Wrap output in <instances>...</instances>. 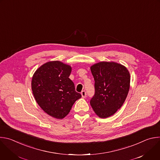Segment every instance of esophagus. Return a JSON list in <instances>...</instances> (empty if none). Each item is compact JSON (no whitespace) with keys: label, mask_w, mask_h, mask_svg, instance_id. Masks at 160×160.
Masks as SVG:
<instances>
[{"label":"esophagus","mask_w":160,"mask_h":160,"mask_svg":"<svg viewBox=\"0 0 160 160\" xmlns=\"http://www.w3.org/2000/svg\"><path fill=\"white\" fill-rule=\"evenodd\" d=\"M81 95H82V97L83 98H85V97H86V95H87V94H86V92L85 90H83V91H82V92H81Z\"/></svg>","instance_id":"obj_1"}]
</instances>
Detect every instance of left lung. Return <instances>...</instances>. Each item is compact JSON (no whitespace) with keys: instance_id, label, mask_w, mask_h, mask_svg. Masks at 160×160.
Listing matches in <instances>:
<instances>
[{"instance_id":"left-lung-1","label":"left lung","mask_w":160,"mask_h":160,"mask_svg":"<svg viewBox=\"0 0 160 160\" xmlns=\"http://www.w3.org/2000/svg\"><path fill=\"white\" fill-rule=\"evenodd\" d=\"M90 70L95 80V94L90 104L99 117H109L122 106L127 97L130 73L125 66L107 61L93 64Z\"/></svg>"}]
</instances>
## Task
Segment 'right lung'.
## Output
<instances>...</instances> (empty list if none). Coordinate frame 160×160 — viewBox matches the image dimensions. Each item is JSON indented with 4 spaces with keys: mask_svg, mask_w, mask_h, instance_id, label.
<instances>
[{
    "mask_svg": "<svg viewBox=\"0 0 160 160\" xmlns=\"http://www.w3.org/2000/svg\"><path fill=\"white\" fill-rule=\"evenodd\" d=\"M72 67L59 61L42 64L34 73L32 90L39 106L49 115L62 119L81 98L69 78Z\"/></svg>",
    "mask_w": 160,
    "mask_h": 160,
    "instance_id": "add662e5",
    "label": "right lung"
}]
</instances>
